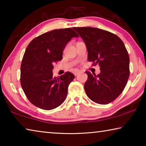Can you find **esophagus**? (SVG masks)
<instances>
[{"label": "esophagus", "mask_w": 146, "mask_h": 146, "mask_svg": "<svg viewBox=\"0 0 146 146\" xmlns=\"http://www.w3.org/2000/svg\"><path fill=\"white\" fill-rule=\"evenodd\" d=\"M80 73V70H75V71H74V75H75V76H76L78 74H79Z\"/></svg>", "instance_id": "obj_1"}]
</instances>
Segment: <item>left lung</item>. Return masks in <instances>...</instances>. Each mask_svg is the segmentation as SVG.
Wrapping results in <instances>:
<instances>
[{"label": "left lung", "instance_id": "left-lung-1", "mask_svg": "<svg viewBox=\"0 0 146 146\" xmlns=\"http://www.w3.org/2000/svg\"><path fill=\"white\" fill-rule=\"evenodd\" d=\"M87 47L88 60L100 66L96 75L86 71L84 90L94 102L107 104L115 100L127 84L129 76V57L122 40L115 34L91 27L73 28Z\"/></svg>", "mask_w": 146, "mask_h": 146}]
</instances>
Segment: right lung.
<instances>
[{"label": "right lung", "mask_w": 146, "mask_h": 146, "mask_svg": "<svg viewBox=\"0 0 146 146\" xmlns=\"http://www.w3.org/2000/svg\"><path fill=\"white\" fill-rule=\"evenodd\" d=\"M78 35L71 28L54 29L33 39L21 66V84L32 104L45 110L58 107L66 100L75 75L67 71L53 77V64L62 59L66 45Z\"/></svg>", "instance_id": "add662e5"}]
</instances>
